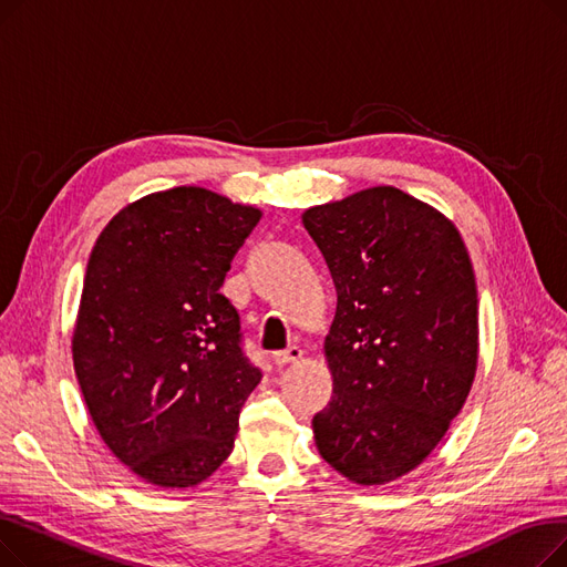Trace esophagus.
Returning a JSON list of instances; mask_svg holds the SVG:
<instances>
[{
	"instance_id": "34e87169",
	"label": "esophagus",
	"mask_w": 567,
	"mask_h": 567,
	"mask_svg": "<svg viewBox=\"0 0 567 567\" xmlns=\"http://www.w3.org/2000/svg\"><path fill=\"white\" fill-rule=\"evenodd\" d=\"M303 355V349H299V347H289V349H285V351H276L274 353V363L276 365H287V363H296Z\"/></svg>"
}]
</instances>
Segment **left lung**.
I'll return each mask as SVG.
<instances>
[{
    "instance_id": "8db88e82",
    "label": "left lung",
    "mask_w": 567,
    "mask_h": 567,
    "mask_svg": "<svg viewBox=\"0 0 567 567\" xmlns=\"http://www.w3.org/2000/svg\"><path fill=\"white\" fill-rule=\"evenodd\" d=\"M303 225L338 291L323 353L333 398L312 419L319 455L385 485L436 449L478 368V289L457 227L393 186L319 204Z\"/></svg>"
}]
</instances>
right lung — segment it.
I'll list each match as a JSON object with an SVG mask.
<instances>
[{
	"instance_id": "1",
	"label": "right lung",
	"mask_w": 567,
	"mask_h": 567,
	"mask_svg": "<svg viewBox=\"0 0 567 567\" xmlns=\"http://www.w3.org/2000/svg\"><path fill=\"white\" fill-rule=\"evenodd\" d=\"M261 212L197 186L124 206L89 255L73 365L112 455L163 489L204 483L231 453L261 379L220 293Z\"/></svg>"
}]
</instances>
